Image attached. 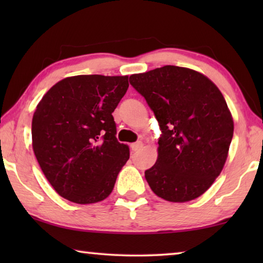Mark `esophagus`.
Instances as JSON below:
<instances>
[{"instance_id": "1", "label": "esophagus", "mask_w": 263, "mask_h": 263, "mask_svg": "<svg viewBox=\"0 0 263 263\" xmlns=\"http://www.w3.org/2000/svg\"><path fill=\"white\" fill-rule=\"evenodd\" d=\"M142 147V142L141 141H137V142H133V144H131V148H132V151H138V149H140Z\"/></svg>"}]
</instances>
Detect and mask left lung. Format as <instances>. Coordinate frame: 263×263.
I'll return each instance as SVG.
<instances>
[{"instance_id":"left-lung-1","label":"left lung","mask_w":263,"mask_h":263,"mask_svg":"<svg viewBox=\"0 0 263 263\" xmlns=\"http://www.w3.org/2000/svg\"><path fill=\"white\" fill-rule=\"evenodd\" d=\"M130 83L161 130L157 162L145 172L151 189L168 202L199 197L219 176L233 137L224 96L205 75L171 65L133 74Z\"/></svg>"}]
</instances>
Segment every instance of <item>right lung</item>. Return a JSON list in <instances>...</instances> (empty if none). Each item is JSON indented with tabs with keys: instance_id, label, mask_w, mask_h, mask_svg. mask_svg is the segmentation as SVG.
Here are the masks:
<instances>
[{
	"instance_id": "right-lung-1",
	"label": "right lung",
	"mask_w": 263,
	"mask_h": 263,
	"mask_svg": "<svg viewBox=\"0 0 263 263\" xmlns=\"http://www.w3.org/2000/svg\"><path fill=\"white\" fill-rule=\"evenodd\" d=\"M127 88L128 77L77 75L55 83L38 103L32 148L61 197L91 204L111 194L130 158L112 116Z\"/></svg>"
}]
</instances>
